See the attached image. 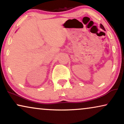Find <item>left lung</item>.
Wrapping results in <instances>:
<instances>
[{
	"label": "left lung",
	"mask_w": 124,
	"mask_h": 124,
	"mask_svg": "<svg viewBox=\"0 0 124 124\" xmlns=\"http://www.w3.org/2000/svg\"><path fill=\"white\" fill-rule=\"evenodd\" d=\"M100 27H101V28H102V29H103V30H105V28H104V26H103V25H100Z\"/></svg>",
	"instance_id": "obj_1"
}]
</instances>
